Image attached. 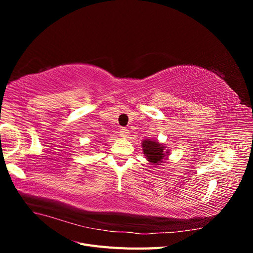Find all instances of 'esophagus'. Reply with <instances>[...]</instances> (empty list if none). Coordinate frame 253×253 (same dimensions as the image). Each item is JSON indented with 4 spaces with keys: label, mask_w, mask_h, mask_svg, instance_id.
<instances>
[{
    "label": "esophagus",
    "mask_w": 253,
    "mask_h": 253,
    "mask_svg": "<svg viewBox=\"0 0 253 253\" xmlns=\"http://www.w3.org/2000/svg\"><path fill=\"white\" fill-rule=\"evenodd\" d=\"M120 135H121V137H126V136H128V134H129V131L128 129L126 128V127H121L120 128Z\"/></svg>",
    "instance_id": "1"
}]
</instances>
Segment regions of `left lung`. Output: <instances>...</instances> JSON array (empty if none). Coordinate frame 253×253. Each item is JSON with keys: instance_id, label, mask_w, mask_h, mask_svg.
<instances>
[{"instance_id": "left-lung-1", "label": "left lung", "mask_w": 253, "mask_h": 253, "mask_svg": "<svg viewBox=\"0 0 253 253\" xmlns=\"http://www.w3.org/2000/svg\"><path fill=\"white\" fill-rule=\"evenodd\" d=\"M142 150L145 158L153 165H159L163 163V160H165V157L167 156L166 154L169 153L165 151V145L151 139L142 141Z\"/></svg>"}]
</instances>
